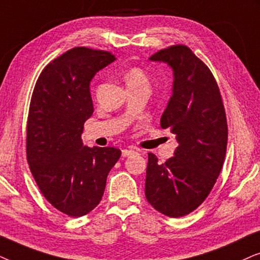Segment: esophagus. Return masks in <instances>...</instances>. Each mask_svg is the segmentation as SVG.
<instances>
[{"instance_id": "34e87169", "label": "esophagus", "mask_w": 260, "mask_h": 260, "mask_svg": "<svg viewBox=\"0 0 260 260\" xmlns=\"http://www.w3.org/2000/svg\"><path fill=\"white\" fill-rule=\"evenodd\" d=\"M134 153H137V151L133 150V148H129V150H122V157H129V155H132Z\"/></svg>"}]
</instances>
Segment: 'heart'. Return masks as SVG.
Returning a JSON list of instances; mask_svg holds the SVG:
<instances>
[{
	"label": "heart",
	"instance_id": "b5f03b06",
	"mask_svg": "<svg viewBox=\"0 0 260 260\" xmlns=\"http://www.w3.org/2000/svg\"><path fill=\"white\" fill-rule=\"evenodd\" d=\"M127 86L128 85H145L148 86V77L143 69L131 68L124 76Z\"/></svg>",
	"mask_w": 260,
	"mask_h": 260
}]
</instances>
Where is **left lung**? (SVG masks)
Here are the masks:
<instances>
[{
    "instance_id": "8db88e82",
    "label": "left lung",
    "mask_w": 260,
    "mask_h": 260,
    "mask_svg": "<svg viewBox=\"0 0 260 260\" xmlns=\"http://www.w3.org/2000/svg\"><path fill=\"white\" fill-rule=\"evenodd\" d=\"M150 60L174 71L172 96L160 126L175 134L178 147L162 164L148 153L145 195L155 210L181 217L202 205L219 177L228 139L226 113L212 71L188 46L164 48Z\"/></svg>"
}]
</instances>
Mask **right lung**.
Wrapping results in <instances>:
<instances>
[{"label":"right lung","mask_w":260,"mask_h":260,"mask_svg":"<svg viewBox=\"0 0 260 260\" xmlns=\"http://www.w3.org/2000/svg\"><path fill=\"white\" fill-rule=\"evenodd\" d=\"M114 60L110 52L74 47L45 67L30 99L26 139L30 172L45 199L72 217L101 202L107 176L121 155L115 147L84 146L81 138L94 113L90 82Z\"/></svg>","instance_id":"obj_1"}]
</instances>
